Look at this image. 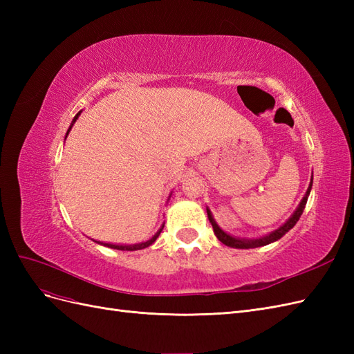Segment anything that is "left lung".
Masks as SVG:
<instances>
[{"label": "left lung", "mask_w": 354, "mask_h": 354, "mask_svg": "<svg viewBox=\"0 0 354 354\" xmlns=\"http://www.w3.org/2000/svg\"><path fill=\"white\" fill-rule=\"evenodd\" d=\"M312 185H313V180L310 181V185H308V189H307V192H306L304 198L301 199V202H299L298 208L294 211L292 216L289 217V220H288L285 224H282V226H281L279 229L273 230L272 233L266 234V236H263V238H259V239H243V238H234V236H230L229 233H226V232L220 229V226H218V224L216 223V220H214L211 211L207 208V212H208V220H209L211 226H212V229H214V233H216V236L218 238V241H220V242H223L224 245L232 246V248L248 250V248H257V246L269 245V243H272V242H274V241H277V239H281L286 232H289V230H291V229L295 226L297 221L299 220V217H301V214H303V211H304V208H306L307 198H308V195H310V190H312Z\"/></svg>", "instance_id": "obj_1"}]
</instances>
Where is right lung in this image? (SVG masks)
Instances as JSON below:
<instances>
[{"label":"right lung","mask_w":354,"mask_h":354,"mask_svg":"<svg viewBox=\"0 0 354 354\" xmlns=\"http://www.w3.org/2000/svg\"><path fill=\"white\" fill-rule=\"evenodd\" d=\"M81 115V111L75 115V118H73V121H72V124H71V127H69V130H68V133H66V137H68V134H69V131L72 130V125L75 124V121L78 120V116ZM65 137V138H66ZM164 224L165 223H162V226L159 227V230L153 234V236L151 238V239H147V241H145V242H140V243H133V245H120V243H104V242H99V241H94V242H97V243H100V245H104V246H108V248H113V250H120V251H137V250H143V248H147L149 245H152L155 241H156V238L159 236L160 234V232H162V229H164Z\"/></svg>","instance_id":"right-lung-1"}]
</instances>
